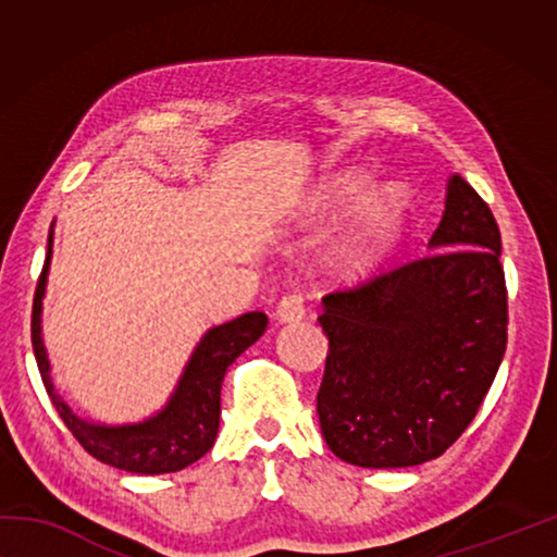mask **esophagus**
<instances>
[{"mask_svg":"<svg viewBox=\"0 0 557 557\" xmlns=\"http://www.w3.org/2000/svg\"><path fill=\"white\" fill-rule=\"evenodd\" d=\"M275 317H277V322H282V324L299 322V319L305 317V299H301V295L282 297L277 309H275Z\"/></svg>","mask_w":557,"mask_h":557,"instance_id":"esophagus-1","label":"esophagus"}]
</instances>
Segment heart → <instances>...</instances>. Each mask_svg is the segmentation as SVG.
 I'll return each instance as SVG.
<instances>
[{"label":"heart","mask_w":557,"mask_h":557,"mask_svg":"<svg viewBox=\"0 0 557 557\" xmlns=\"http://www.w3.org/2000/svg\"><path fill=\"white\" fill-rule=\"evenodd\" d=\"M363 184L366 178L358 172L338 174L322 188L319 206L332 211L344 209L363 191ZM405 211H408V194L400 184L385 182L371 188L358 203L351 228L346 233L344 258L348 265L363 270L381 260L400 231Z\"/></svg>","instance_id":"obj_1"}]
</instances>
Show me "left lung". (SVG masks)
Returning a JSON list of instances; mask_svg holds the SVG:
<instances>
[{
  "instance_id": "obj_1",
  "label": "left lung",
  "mask_w": 557,
  "mask_h": 557,
  "mask_svg": "<svg viewBox=\"0 0 557 557\" xmlns=\"http://www.w3.org/2000/svg\"><path fill=\"white\" fill-rule=\"evenodd\" d=\"M319 324L329 356L317 412L329 449L366 469L440 457L474 420L506 351L492 209L451 174L425 256L326 295Z\"/></svg>"
}]
</instances>
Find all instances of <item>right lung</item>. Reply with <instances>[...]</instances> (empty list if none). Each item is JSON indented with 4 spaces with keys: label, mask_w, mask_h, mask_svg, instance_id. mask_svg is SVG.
<instances>
[{
    "label": "right lung",
    "mask_w": 557,
    "mask_h": 557,
    "mask_svg": "<svg viewBox=\"0 0 557 557\" xmlns=\"http://www.w3.org/2000/svg\"><path fill=\"white\" fill-rule=\"evenodd\" d=\"M53 256V223L49 231V252L36 285L32 309V344L39 363L46 393L59 410L65 428L81 442V447L110 467H117L132 474H169L178 471L196 459H201L213 447L221 422V383L228 366L245 348L252 346L265 334L268 317L262 312H248L233 322L209 329L196 344L191 358L178 375L174 393L162 410L143 422L125 425H102L81 418L71 410L51 381V361L46 354L41 336V312L46 280H49Z\"/></svg>",
    "instance_id": "add662e5"
}]
</instances>
